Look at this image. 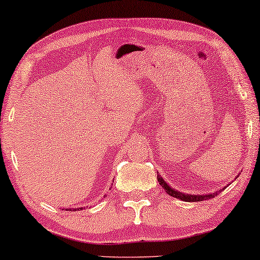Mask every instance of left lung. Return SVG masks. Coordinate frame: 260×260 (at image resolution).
Here are the masks:
<instances>
[{"instance_id": "obj_1", "label": "left lung", "mask_w": 260, "mask_h": 260, "mask_svg": "<svg viewBox=\"0 0 260 260\" xmlns=\"http://www.w3.org/2000/svg\"><path fill=\"white\" fill-rule=\"evenodd\" d=\"M157 181L161 184L163 189H165L167 193L169 195H172V197L176 198V199H180V200L182 201H187V202H194V201H202V200H207V199H212L214 198V195H218V193H214V194H207V195H190V194H183V193H180V191L177 190H174L172 187H169L168 184L165 182V180L162 179L161 176H157Z\"/></svg>"}]
</instances>
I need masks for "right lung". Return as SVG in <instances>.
Segmentation results:
<instances>
[{
    "label": "right lung",
    "instance_id": "1",
    "mask_svg": "<svg viewBox=\"0 0 260 260\" xmlns=\"http://www.w3.org/2000/svg\"><path fill=\"white\" fill-rule=\"evenodd\" d=\"M65 211H66V209H65ZM73 211H76V209H73ZM78 211H79V208H78Z\"/></svg>",
    "mask_w": 260,
    "mask_h": 260
}]
</instances>
